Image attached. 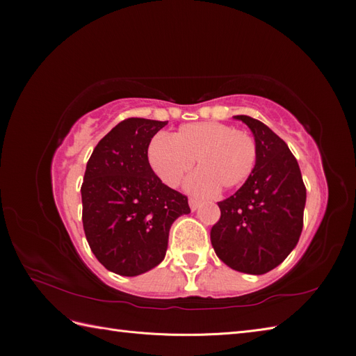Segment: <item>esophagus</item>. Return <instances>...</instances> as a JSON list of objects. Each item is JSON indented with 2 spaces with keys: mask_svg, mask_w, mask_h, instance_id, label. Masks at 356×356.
<instances>
[{
  "mask_svg": "<svg viewBox=\"0 0 356 356\" xmlns=\"http://www.w3.org/2000/svg\"><path fill=\"white\" fill-rule=\"evenodd\" d=\"M188 204H190V209L191 211H196L200 207V200L191 197V199H188Z\"/></svg>",
  "mask_w": 356,
  "mask_h": 356,
  "instance_id": "1",
  "label": "esophagus"
}]
</instances>
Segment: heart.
Listing matches in <instances>:
<instances>
[{
  "mask_svg": "<svg viewBox=\"0 0 356 356\" xmlns=\"http://www.w3.org/2000/svg\"><path fill=\"white\" fill-rule=\"evenodd\" d=\"M148 163L169 187H177L193 168H200L187 181L195 195L207 196L221 186L234 188L250 178L258 161L255 138L232 124L199 122L181 126L169 138L154 136L148 145Z\"/></svg>",
  "mask_w": 356,
  "mask_h": 356,
  "instance_id": "1",
  "label": "heart"
}]
</instances>
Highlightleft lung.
Instances as JSON below:
<instances>
[{
    "mask_svg": "<svg viewBox=\"0 0 356 356\" xmlns=\"http://www.w3.org/2000/svg\"><path fill=\"white\" fill-rule=\"evenodd\" d=\"M234 118L251 129L258 161L245 184L218 202L221 217L211 230V242L229 267L263 275L281 264L300 239L306 187L285 141L250 115Z\"/></svg>",
    "mask_w": 356,
    "mask_h": 356,
    "instance_id": "left-lung-1",
    "label": "left lung"
}]
</instances>
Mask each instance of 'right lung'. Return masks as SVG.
I'll return each mask as SVG.
<instances>
[{
  "label": "right lung",
  "instance_id": "1",
  "mask_svg": "<svg viewBox=\"0 0 356 356\" xmlns=\"http://www.w3.org/2000/svg\"><path fill=\"white\" fill-rule=\"evenodd\" d=\"M168 122L126 118L88 161L81 186L83 229L98 261L122 276L161 263L170 225L188 213L187 196L165 186L148 163L152 138Z\"/></svg>",
  "mask_w": 356,
  "mask_h": 356
}]
</instances>
